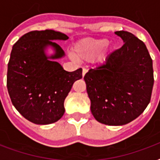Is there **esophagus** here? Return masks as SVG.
Instances as JSON below:
<instances>
[{
    "instance_id": "obj_1",
    "label": "esophagus",
    "mask_w": 160,
    "mask_h": 160,
    "mask_svg": "<svg viewBox=\"0 0 160 160\" xmlns=\"http://www.w3.org/2000/svg\"><path fill=\"white\" fill-rule=\"evenodd\" d=\"M86 73H87V70H86V69H83V70H82V76H83V77L85 76Z\"/></svg>"
}]
</instances>
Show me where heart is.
I'll return each instance as SVG.
<instances>
[{
    "label": "heart",
    "mask_w": 160,
    "mask_h": 160,
    "mask_svg": "<svg viewBox=\"0 0 160 160\" xmlns=\"http://www.w3.org/2000/svg\"><path fill=\"white\" fill-rule=\"evenodd\" d=\"M108 42L105 38L82 39L73 47V57L79 61H90L94 58L98 61H102L112 51V46Z\"/></svg>",
    "instance_id": "1"
}]
</instances>
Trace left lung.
Segmentation results:
<instances>
[{
	"label": "left lung",
	"instance_id": "1",
	"mask_svg": "<svg viewBox=\"0 0 160 160\" xmlns=\"http://www.w3.org/2000/svg\"><path fill=\"white\" fill-rule=\"evenodd\" d=\"M124 41L105 64L85 74L90 110L107 125H124L139 117L149 105L154 85L153 61L142 41L130 32L115 31Z\"/></svg>",
	"mask_w": 160,
	"mask_h": 160
}]
</instances>
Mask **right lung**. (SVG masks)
Returning <instances> with one entry per match:
<instances>
[{
	"mask_svg": "<svg viewBox=\"0 0 160 160\" xmlns=\"http://www.w3.org/2000/svg\"><path fill=\"white\" fill-rule=\"evenodd\" d=\"M53 30L34 31L22 36L12 47L7 69V90L20 114L36 124L58 121L65 113L64 102L82 69L68 72L56 60L65 52L53 41H66ZM51 47L54 54L48 56Z\"/></svg>",
	"mask_w": 160,
	"mask_h": 160,
	"instance_id": "right-lung-1",
	"label": "right lung"
}]
</instances>
